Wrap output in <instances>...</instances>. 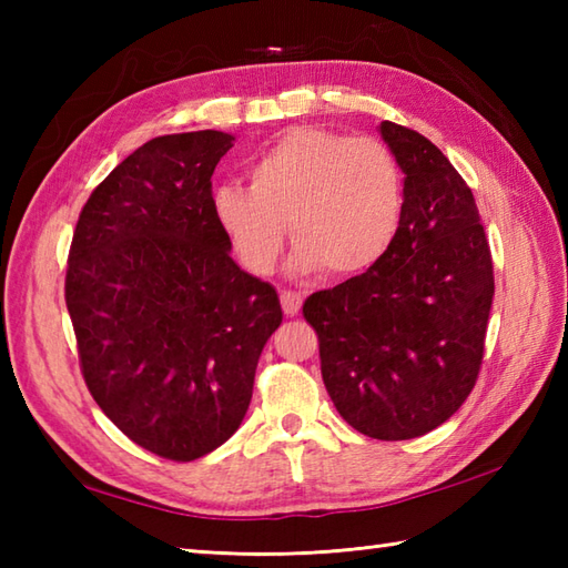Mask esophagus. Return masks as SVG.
Wrapping results in <instances>:
<instances>
[{"instance_id":"obj_1","label":"esophagus","mask_w":568,"mask_h":568,"mask_svg":"<svg viewBox=\"0 0 568 568\" xmlns=\"http://www.w3.org/2000/svg\"><path fill=\"white\" fill-rule=\"evenodd\" d=\"M281 305L287 317H295L300 310H303V295L295 291H283L281 293Z\"/></svg>"}]
</instances>
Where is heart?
I'll list each match as a JSON object with an SVG mask.
<instances>
[{
    "label": "heart",
    "mask_w": 568,
    "mask_h": 568,
    "mask_svg": "<svg viewBox=\"0 0 568 568\" xmlns=\"http://www.w3.org/2000/svg\"><path fill=\"white\" fill-rule=\"evenodd\" d=\"M251 187L220 185L212 212L239 261L268 275L291 230L293 268L354 277L385 258L400 232L405 175L383 141L300 126L271 143L248 168Z\"/></svg>",
    "instance_id": "heart-1"
}]
</instances>
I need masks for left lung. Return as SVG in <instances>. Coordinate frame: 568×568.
I'll return each instance as SVG.
<instances>
[{"label":"left lung","instance_id":"left-lung-1","mask_svg":"<svg viewBox=\"0 0 568 568\" xmlns=\"http://www.w3.org/2000/svg\"><path fill=\"white\" fill-rule=\"evenodd\" d=\"M405 173V212L371 271L310 295L334 407L361 434L415 439L474 390L493 305V261L474 192L417 131L383 122Z\"/></svg>","mask_w":568,"mask_h":568}]
</instances>
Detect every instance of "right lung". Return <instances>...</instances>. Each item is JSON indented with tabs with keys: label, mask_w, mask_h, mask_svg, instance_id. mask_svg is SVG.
Listing matches in <instances>:
<instances>
[{
	"label": "right lung",
	"mask_w": 568,
	"mask_h": 568,
	"mask_svg": "<svg viewBox=\"0 0 568 568\" xmlns=\"http://www.w3.org/2000/svg\"><path fill=\"white\" fill-rule=\"evenodd\" d=\"M224 131L151 139L84 202L65 305L84 383L126 437L171 462L214 452L244 419L281 327L275 287L241 271L212 212Z\"/></svg>",
	"instance_id": "right-lung-1"
}]
</instances>
